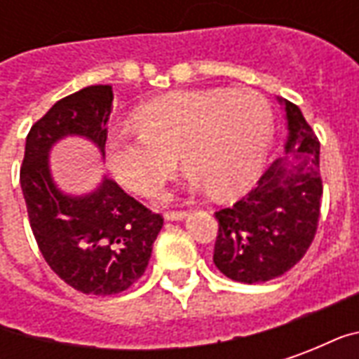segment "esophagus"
I'll return each instance as SVG.
<instances>
[{
    "label": "esophagus",
    "mask_w": 359,
    "mask_h": 359,
    "mask_svg": "<svg viewBox=\"0 0 359 359\" xmlns=\"http://www.w3.org/2000/svg\"><path fill=\"white\" fill-rule=\"evenodd\" d=\"M188 211L184 210H171V211H165V219H169V221H182V219L187 217Z\"/></svg>",
    "instance_id": "esophagus-1"
}]
</instances>
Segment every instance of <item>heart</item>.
Wrapping results in <instances>:
<instances>
[{
	"label": "heart",
	"instance_id": "heart-1",
	"mask_svg": "<svg viewBox=\"0 0 359 359\" xmlns=\"http://www.w3.org/2000/svg\"><path fill=\"white\" fill-rule=\"evenodd\" d=\"M136 133L107 142V161L118 182L138 196H156L177 169L192 171V187L215 198L246 192L262 172L275 115L256 90L208 88L175 92L134 113Z\"/></svg>",
	"mask_w": 359,
	"mask_h": 359
}]
</instances>
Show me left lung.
<instances>
[{
  "label": "left lung",
  "mask_w": 359,
  "mask_h": 359,
  "mask_svg": "<svg viewBox=\"0 0 359 359\" xmlns=\"http://www.w3.org/2000/svg\"><path fill=\"white\" fill-rule=\"evenodd\" d=\"M285 103L288 157L275 159L242 200L215 211L219 221L213 264L225 277L254 285L285 275L316 238L323 180L319 140L298 105Z\"/></svg>",
  "instance_id": "left-lung-1"
}]
</instances>
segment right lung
<instances>
[{
  "mask_svg": "<svg viewBox=\"0 0 359 359\" xmlns=\"http://www.w3.org/2000/svg\"><path fill=\"white\" fill-rule=\"evenodd\" d=\"M113 90L88 86L59 100L27 136L20 188L46 264L82 294L111 296L130 288L148 267L163 217L105 179L86 196H67L50 175L48 154L65 136L107 140Z\"/></svg>",
  "mask_w": 359,
  "mask_h": 359,
  "instance_id": "obj_1",
  "label": "right lung"
}]
</instances>
